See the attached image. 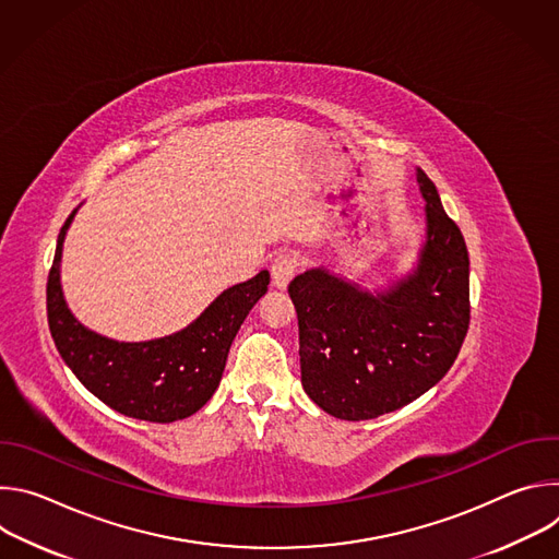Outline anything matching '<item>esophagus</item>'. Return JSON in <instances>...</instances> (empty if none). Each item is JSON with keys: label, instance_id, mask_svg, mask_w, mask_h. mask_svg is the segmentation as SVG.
Instances as JSON below:
<instances>
[{"label": "esophagus", "instance_id": "1", "mask_svg": "<svg viewBox=\"0 0 559 559\" xmlns=\"http://www.w3.org/2000/svg\"><path fill=\"white\" fill-rule=\"evenodd\" d=\"M298 270L296 254H278L272 263V281L278 289H285Z\"/></svg>", "mask_w": 559, "mask_h": 559}]
</instances>
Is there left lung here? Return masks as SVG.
I'll return each instance as SVG.
<instances>
[{
  "label": "left lung",
  "mask_w": 559,
  "mask_h": 559,
  "mask_svg": "<svg viewBox=\"0 0 559 559\" xmlns=\"http://www.w3.org/2000/svg\"><path fill=\"white\" fill-rule=\"evenodd\" d=\"M427 241L418 267L384 292L307 270L287 292L298 316L300 380L341 420H371L429 391L468 332V252L433 181L418 170Z\"/></svg>",
  "instance_id": "obj_1"
}]
</instances>
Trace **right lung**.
Returning a JSON list of instances; mask_svg holds the SVG:
<instances>
[{"label":"right lung","mask_w":559,"mask_h":559,"mask_svg":"<svg viewBox=\"0 0 559 559\" xmlns=\"http://www.w3.org/2000/svg\"><path fill=\"white\" fill-rule=\"evenodd\" d=\"M74 212L59 231L46 285L48 328L63 362L102 403L128 418L175 423L197 414L221 382L238 328L267 292L270 272L225 289L194 323L173 336L119 343L84 328L63 300L59 261Z\"/></svg>","instance_id":"add662e5"}]
</instances>
